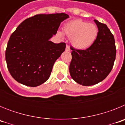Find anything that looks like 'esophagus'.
Returning <instances> with one entry per match:
<instances>
[{"label": "esophagus", "instance_id": "1", "mask_svg": "<svg viewBox=\"0 0 125 125\" xmlns=\"http://www.w3.org/2000/svg\"><path fill=\"white\" fill-rule=\"evenodd\" d=\"M66 51H70L71 49H70V47L69 46H66Z\"/></svg>", "mask_w": 125, "mask_h": 125}]
</instances>
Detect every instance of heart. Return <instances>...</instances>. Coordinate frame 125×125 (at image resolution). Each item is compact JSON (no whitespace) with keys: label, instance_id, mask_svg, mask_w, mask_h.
<instances>
[{"label":"heart","instance_id":"obj_1","mask_svg":"<svg viewBox=\"0 0 125 125\" xmlns=\"http://www.w3.org/2000/svg\"><path fill=\"white\" fill-rule=\"evenodd\" d=\"M63 32L71 39V44L75 49L86 50L95 42L98 37V28L95 24L76 19L66 23ZM58 34L62 36L61 32Z\"/></svg>","mask_w":125,"mask_h":125}]
</instances>
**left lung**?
<instances>
[{
  "instance_id": "8db88e82",
  "label": "left lung",
  "mask_w": 125,
  "mask_h": 125,
  "mask_svg": "<svg viewBox=\"0 0 125 125\" xmlns=\"http://www.w3.org/2000/svg\"><path fill=\"white\" fill-rule=\"evenodd\" d=\"M98 28L95 42L86 50H72L69 73L72 79L83 86L102 81L111 72L116 57L114 36L104 24L94 20Z\"/></svg>"
}]
</instances>
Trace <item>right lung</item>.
I'll use <instances>...</instances> for the list:
<instances>
[{"label":"right lung","mask_w":125,"mask_h":125,"mask_svg":"<svg viewBox=\"0 0 125 125\" xmlns=\"http://www.w3.org/2000/svg\"><path fill=\"white\" fill-rule=\"evenodd\" d=\"M68 17L64 13L37 14L24 20L11 34L5 60L15 81L36 87L49 79L53 65L66 48L64 42L55 44L49 39Z\"/></svg>","instance_id":"add662e5"}]
</instances>
